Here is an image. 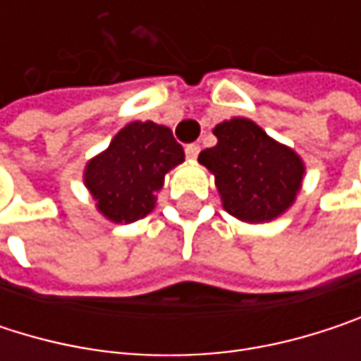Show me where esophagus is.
Returning a JSON list of instances; mask_svg holds the SVG:
<instances>
[{
  "mask_svg": "<svg viewBox=\"0 0 361 361\" xmlns=\"http://www.w3.org/2000/svg\"><path fill=\"white\" fill-rule=\"evenodd\" d=\"M198 152H200V146H198V144H188V146H185V157H188V159H196Z\"/></svg>",
  "mask_w": 361,
  "mask_h": 361,
  "instance_id": "34e87169",
  "label": "esophagus"
}]
</instances>
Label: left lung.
Instances as JSON below:
<instances>
[{"label": "left lung", "mask_w": 361, "mask_h": 361, "mask_svg": "<svg viewBox=\"0 0 361 361\" xmlns=\"http://www.w3.org/2000/svg\"><path fill=\"white\" fill-rule=\"evenodd\" d=\"M217 144L198 154L213 176L224 209L240 221L263 224L282 215L297 198L305 165L271 140L251 118L234 116L215 125Z\"/></svg>", "instance_id": "1"}]
</instances>
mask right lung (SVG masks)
Here are the masks:
<instances>
[{
  "label": "right lung",
  "instance_id": "obj_1",
  "mask_svg": "<svg viewBox=\"0 0 361 361\" xmlns=\"http://www.w3.org/2000/svg\"><path fill=\"white\" fill-rule=\"evenodd\" d=\"M180 163L183 148L169 127L133 121L87 163L83 181L106 219L131 224L154 209L165 176Z\"/></svg>",
  "mask_w": 361,
  "mask_h": 361
}]
</instances>
